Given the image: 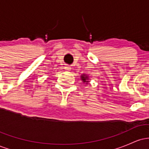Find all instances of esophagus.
Returning <instances> with one entry per match:
<instances>
[{"label":"esophagus","mask_w":149,"mask_h":149,"mask_svg":"<svg viewBox=\"0 0 149 149\" xmlns=\"http://www.w3.org/2000/svg\"><path fill=\"white\" fill-rule=\"evenodd\" d=\"M64 69H66V70H67V71H70V70H71V67H70L69 66H66L64 67Z\"/></svg>","instance_id":"34e87169"}]
</instances>
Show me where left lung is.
Listing matches in <instances>:
<instances>
[{
	"label": "left lung",
	"mask_w": 149,
	"mask_h": 149,
	"mask_svg": "<svg viewBox=\"0 0 149 149\" xmlns=\"http://www.w3.org/2000/svg\"><path fill=\"white\" fill-rule=\"evenodd\" d=\"M80 78H81V80H83V83H86V84H88L89 82V78L88 77L86 76V74H83L80 76Z\"/></svg>",
	"instance_id": "obj_1"
}]
</instances>
